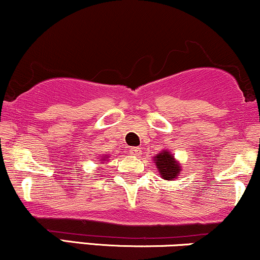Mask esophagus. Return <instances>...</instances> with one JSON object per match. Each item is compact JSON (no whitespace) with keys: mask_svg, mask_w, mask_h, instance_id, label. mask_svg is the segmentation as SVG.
I'll return each mask as SVG.
<instances>
[{"mask_svg":"<svg viewBox=\"0 0 260 260\" xmlns=\"http://www.w3.org/2000/svg\"><path fill=\"white\" fill-rule=\"evenodd\" d=\"M131 154L134 155V156H140L142 155V149H140L139 147H132L129 149Z\"/></svg>","mask_w":260,"mask_h":260,"instance_id":"34e87169","label":"esophagus"}]
</instances>
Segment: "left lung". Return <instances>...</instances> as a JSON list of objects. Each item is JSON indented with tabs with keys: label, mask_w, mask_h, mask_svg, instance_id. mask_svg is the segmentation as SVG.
I'll return each instance as SVG.
<instances>
[{
	"label": "left lung",
	"mask_w": 260,
	"mask_h": 260,
	"mask_svg": "<svg viewBox=\"0 0 260 260\" xmlns=\"http://www.w3.org/2000/svg\"><path fill=\"white\" fill-rule=\"evenodd\" d=\"M154 162L159 170L160 176L166 181L176 180L181 171V164L176 161L174 155L168 150H162L157 154L154 157Z\"/></svg>",
	"instance_id": "1"
}]
</instances>
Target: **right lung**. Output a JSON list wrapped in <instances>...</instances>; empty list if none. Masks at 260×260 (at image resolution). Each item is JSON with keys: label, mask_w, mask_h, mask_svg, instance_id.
<instances>
[{"label": "right lung", "mask_w": 260, "mask_h": 260, "mask_svg": "<svg viewBox=\"0 0 260 260\" xmlns=\"http://www.w3.org/2000/svg\"><path fill=\"white\" fill-rule=\"evenodd\" d=\"M104 156H105V155H104ZM103 161H106V159H103Z\"/></svg>", "instance_id": "1"}]
</instances>
